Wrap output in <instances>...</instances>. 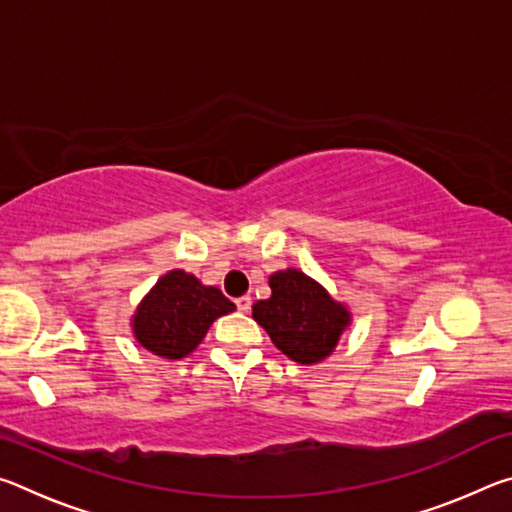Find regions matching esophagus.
Listing matches in <instances>:
<instances>
[{
	"label": "esophagus",
	"mask_w": 512,
	"mask_h": 512,
	"mask_svg": "<svg viewBox=\"0 0 512 512\" xmlns=\"http://www.w3.org/2000/svg\"><path fill=\"white\" fill-rule=\"evenodd\" d=\"M235 305H237V309L241 311V314H246V311H250V298L248 296H241V298L235 300Z\"/></svg>",
	"instance_id": "esophagus-1"
}]
</instances>
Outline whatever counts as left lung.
Instances as JSON below:
<instances>
[{
    "instance_id": "left-lung-1",
    "label": "left lung",
    "mask_w": 512,
    "mask_h": 512,
    "mask_svg": "<svg viewBox=\"0 0 512 512\" xmlns=\"http://www.w3.org/2000/svg\"><path fill=\"white\" fill-rule=\"evenodd\" d=\"M271 298L253 305V318L262 325L277 350L298 363L325 359L350 323L348 309L305 273L289 268L271 275Z\"/></svg>"
}]
</instances>
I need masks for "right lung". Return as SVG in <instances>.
Segmentation results:
<instances>
[{
	"instance_id": "add662e5",
	"label": "right lung",
	"mask_w": 512,
	"mask_h": 512,
	"mask_svg": "<svg viewBox=\"0 0 512 512\" xmlns=\"http://www.w3.org/2000/svg\"><path fill=\"white\" fill-rule=\"evenodd\" d=\"M235 305L216 287H203L194 275L171 271L160 277L133 318L135 339L164 359H183L203 341L219 316Z\"/></svg>"
}]
</instances>
